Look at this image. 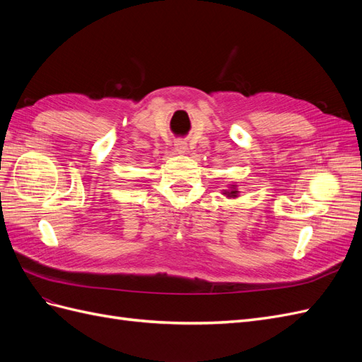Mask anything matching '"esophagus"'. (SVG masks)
Masks as SVG:
<instances>
[{
    "instance_id": "esophagus-1",
    "label": "esophagus",
    "mask_w": 362,
    "mask_h": 362,
    "mask_svg": "<svg viewBox=\"0 0 362 362\" xmlns=\"http://www.w3.org/2000/svg\"><path fill=\"white\" fill-rule=\"evenodd\" d=\"M175 149H177L178 152H185V151H187V145H185L184 141H178V144L175 145Z\"/></svg>"
}]
</instances>
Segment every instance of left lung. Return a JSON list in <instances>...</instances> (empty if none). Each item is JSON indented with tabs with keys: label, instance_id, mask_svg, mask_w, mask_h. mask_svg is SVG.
I'll return each instance as SVG.
<instances>
[{
	"label": "left lung",
	"instance_id": "left-lung-1",
	"mask_svg": "<svg viewBox=\"0 0 362 362\" xmlns=\"http://www.w3.org/2000/svg\"><path fill=\"white\" fill-rule=\"evenodd\" d=\"M223 194L229 196V198H237V194H238V190L235 189V185H233V187H231V190H225V193H223Z\"/></svg>",
	"mask_w": 362,
	"mask_h": 362
}]
</instances>
